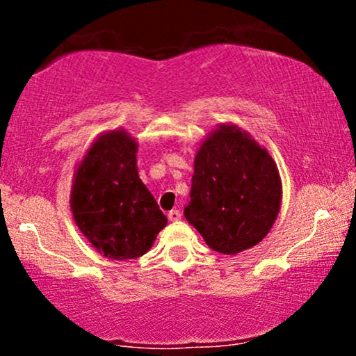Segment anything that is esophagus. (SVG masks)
Wrapping results in <instances>:
<instances>
[{"label":"esophagus","mask_w":356,"mask_h":356,"mask_svg":"<svg viewBox=\"0 0 356 356\" xmlns=\"http://www.w3.org/2000/svg\"><path fill=\"white\" fill-rule=\"evenodd\" d=\"M181 211H177V209H172L169 212V214H167V218H169L170 220H179L181 219Z\"/></svg>","instance_id":"1"}]
</instances>
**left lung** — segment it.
<instances>
[{
    "mask_svg": "<svg viewBox=\"0 0 356 356\" xmlns=\"http://www.w3.org/2000/svg\"><path fill=\"white\" fill-rule=\"evenodd\" d=\"M283 184L266 147L234 124L207 134L194 157L189 224L220 254L261 243L277 218Z\"/></svg>",
    "mask_w": 356,
    "mask_h": 356,
    "instance_id": "8db88e82",
    "label": "left lung"
}]
</instances>
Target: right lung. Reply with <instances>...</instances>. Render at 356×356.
Wrapping results in <instances>:
<instances>
[{"label": "right lung", "instance_id": "add662e5", "mask_svg": "<svg viewBox=\"0 0 356 356\" xmlns=\"http://www.w3.org/2000/svg\"><path fill=\"white\" fill-rule=\"evenodd\" d=\"M137 140L125 129L100 134L75 165L70 209L81 234L108 259H136L167 226L140 181Z\"/></svg>", "mask_w": 356, "mask_h": 356}]
</instances>
